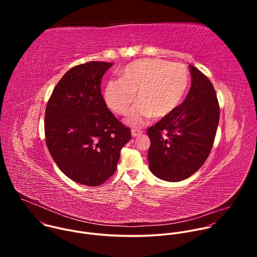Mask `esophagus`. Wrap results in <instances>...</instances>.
I'll use <instances>...</instances> for the list:
<instances>
[{"label": "esophagus", "instance_id": "esophagus-1", "mask_svg": "<svg viewBox=\"0 0 257 257\" xmlns=\"http://www.w3.org/2000/svg\"><path fill=\"white\" fill-rule=\"evenodd\" d=\"M131 134H132L133 137H137V136H140L142 134V131L140 129H132Z\"/></svg>", "mask_w": 257, "mask_h": 257}]
</instances>
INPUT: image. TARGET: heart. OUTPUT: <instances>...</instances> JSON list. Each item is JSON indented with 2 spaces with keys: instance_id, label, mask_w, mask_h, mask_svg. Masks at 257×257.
Instances as JSON below:
<instances>
[{
  "instance_id": "obj_1",
  "label": "heart",
  "mask_w": 257,
  "mask_h": 257,
  "mask_svg": "<svg viewBox=\"0 0 257 257\" xmlns=\"http://www.w3.org/2000/svg\"><path fill=\"white\" fill-rule=\"evenodd\" d=\"M189 85V72L179 63L161 59H141L125 66L120 79L109 80L103 91L106 105L124 115L135 98L125 122L140 127L152 117L163 119L179 106Z\"/></svg>"
}]
</instances>
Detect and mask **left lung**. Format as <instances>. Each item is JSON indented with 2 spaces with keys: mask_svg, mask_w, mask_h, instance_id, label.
<instances>
[{
  "mask_svg": "<svg viewBox=\"0 0 257 257\" xmlns=\"http://www.w3.org/2000/svg\"><path fill=\"white\" fill-rule=\"evenodd\" d=\"M189 68L191 87L184 101L148 129L150 169L156 177L168 182L187 179L204 164L219 120L218 101L211 82L194 66Z\"/></svg>",
  "mask_w": 257,
  "mask_h": 257,
  "instance_id": "1",
  "label": "left lung"
}]
</instances>
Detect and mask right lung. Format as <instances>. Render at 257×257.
Returning <instances> with one entry per match:
<instances>
[{
  "mask_svg": "<svg viewBox=\"0 0 257 257\" xmlns=\"http://www.w3.org/2000/svg\"><path fill=\"white\" fill-rule=\"evenodd\" d=\"M113 63L88 62L73 67L56 85L48 101L45 134L59 169L85 186H98L111 177L130 129L107 108L100 81Z\"/></svg>",
  "mask_w": 257,
  "mask_h": 257,
  "instance_id": "right-lung-1",
  "label": "right lung"
}]
</instances>
